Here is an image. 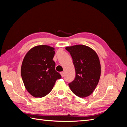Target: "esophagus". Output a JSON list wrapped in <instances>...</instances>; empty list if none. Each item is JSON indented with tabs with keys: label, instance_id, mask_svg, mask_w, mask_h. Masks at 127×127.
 I'll return each mask as SVG.
<instances>
[{
	"label": "esophagus",
	"instance_id": "34e87169",
	"mask_svg": "<svg viewBox=\"0 0 127 127\" xmlns=\"http://www.w3.org/2000/svg\"><path fill=\"white\" fill-rule=\"evenodd\" d=\"M60 74H61L62 77H63L64 75V72H60Z\"/></svg>",
	"mask_w": 127,
	"mask_h": 127
}]
</instances>
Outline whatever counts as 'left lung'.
I'll use <instances>...</instances> for the list:
<instances>
[{"mask_svg":"<svg viewBox=\"0 0 127 127\" xmlns=\"http://www.w3.org/2000/svg\"><path fill=\"white\" fill-rule=\"evenodd\" d=\"M75 66L76 76L68 84L72 93L80 97L93 93L99 83L101 66L98 56L92 48L83 44L66 47Z\"/></svg>","mask_w":127,"mask_h":127,"instance_id":"8db88e82","label":"left lung"}]
</instances>
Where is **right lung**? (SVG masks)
Here are the masks:
<instances>
[{
  "mask_svg": "<svg viewBox=\"0 0 127 127\" xmlns=\"http://www.w3.org/2000/svg\"><path fill=\"white\" fill-rule=\"evenodd\" d=\"M55 48L47 45L35 46L24 57L21 76L26 90L35 97L45 96L61 76L55 70Z\"/></svg>",
  "mask_w": 127,
  "mask_h": 127,
  "instance_id": "add662e5",
  "label": "right lung"
}]
</instances>
